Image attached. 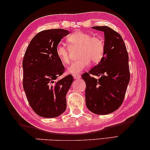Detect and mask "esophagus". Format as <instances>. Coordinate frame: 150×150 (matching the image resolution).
<instances>
[{"instance_id":"34e87169","label":"esophagus","mask_w":150,"mask_h":150,"mask_svg":"<svg viewBox=\"0 0 150 150\" xmlns=\"http://www.w3.org/2000/svg\"><path fill=\"white\" fill-rule=\"evenodd\" d=\"M73 77H74V78L75 80H78V79H80V78H81V76L79 75V74H74L73 75Z\"/></svg>"}]
</instances>
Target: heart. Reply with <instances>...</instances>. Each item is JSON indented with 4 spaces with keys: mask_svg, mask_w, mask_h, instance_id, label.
<instances>
[{
    "mask_svg": "<svg viewBox=\"0 0 150 150\" xmlns=\"http://www.w3.org/2000/svg\"><path fill=\"white\" fill-rule=\"evenodd\" d=\"M71 46H80L78 60L68 65L67 72L70 74H79L92 63L100 62L104 55L105 45L101 38L92 37L91 34L77 30L67 38ZM56 55L61 62L66 64L69 61V51L64 44L58 43L56 47Z\"/></svg>",
    "mask_w": 150,
    "mask_h": 150,
    "instance_id": "1",
    "label": "heart"
}]
</instances>
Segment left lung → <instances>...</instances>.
<instances>
[{"label":"left lung","instance_id":"8db88e82","mask_svg":"<svg viewBox=\"0 0 150 150\" xmlns=\"http://www.w3.org/2000/svg\"><path fill=\"white\" fill-rule=\"evenodd\" d=\"M92 28L104 33L105 52L101 61L82 76L86 85V105L94 114L106 115L118 109L124 99L130 78L128 54L117 32L106 26Z\"/></svg>","mask_w":150,"mask_h":150}]
</instances>
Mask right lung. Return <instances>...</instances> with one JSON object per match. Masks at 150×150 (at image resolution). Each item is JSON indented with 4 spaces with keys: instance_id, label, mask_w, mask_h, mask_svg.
Returning <instances> with one entry per match:
<instances>
[{
    "instance_id": "right-lung-1",
    "label": "right lung",
    "mask_w": 150,
    "mask_h": 150,
    "mask_svg": "<svg viewBox=\"0 0 150 150\" xmlns=\"http://www.w3.org/2000/svg\"><path fill=\"white\" fill-rule=\"evenodd\" d=\"M69 34L62 28L41 31L32 39L24 54V90L29 104L39 116L52 118L66 110V96L73 76L69 74L55 82L64 72L56 47Z\"/></svg>"
}]
</instances>
